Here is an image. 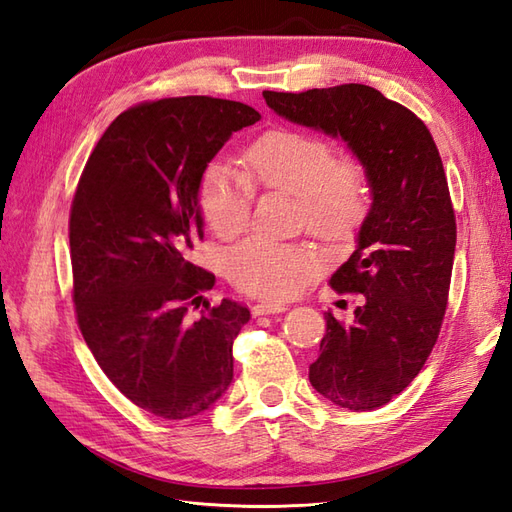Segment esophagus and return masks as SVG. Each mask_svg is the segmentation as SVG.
<instances>
[{
  "label": "esophagus",
  "instance_id": "1",
  "mask_svg": "<svg viewBox=\"0 0 512 512\" xmlns=\"http://www.w3.org/2000/svg\"><path fill=\"white\" fill-rule=\"evenodd\" d=\"M287 311L285 304H276V302H263V304H256L252 313L254 315H271V313H282Z\"/></svg>",
  "mask_w": 512,
  "mask_h": 512
}]
</instances>
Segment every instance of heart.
Listing matches in <instances>:
<instances>
[{
    "mask_svg": "<svg viewBox=\"0 0 512 512\" xmlns=\"http://www.w3.org/2000/svg\"><path fill=\"white\" fill-rule=\"evenodd\" d=\"M249 174L265 188H278L300 203L304 225L328 243H342L357 232L370 203V184L359 162L337 160L331 142L320 135L274 129L252 144ZM254 184L243 170L217 160L203 170L199 208L219 236H236L252 212ZM315 271L302 247L249 238L227 256V274L243 291L267 300L298 293Z\"/></svg>",
    "mask_w": 512,
    "mask_h": 512,
    "instance_id": "heart-1",
    "label": "heart"
}]
</instances>
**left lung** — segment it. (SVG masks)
Segmentation results:
<instances>
[{
	"mask_svg": "<svg viewBox=\"0 0 512 512\" xmlns=\"http://www.w3.org/2000/svg\"><path fill=\"white\" fill-rule=\"evenodd\" d=\"M263 98L280 118L342 140L368 175L372 203L355 252L331 276L335 291L363 293V304L352 324L326 313L309 381L339 407L377 410L425 366L447 309L456 217L436 142L410 109L368 85Z\"/></svg>",
	"mask_w": 512,
	"mask_h": 512,
	"instance_id": "1",
	"label": "left lung"
}]
</instances>
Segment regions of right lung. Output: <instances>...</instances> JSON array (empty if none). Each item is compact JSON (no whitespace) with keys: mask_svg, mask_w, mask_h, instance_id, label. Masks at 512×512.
I'll return each mask as SVG.
<instances>
[{"mask_svg":"<svg viewBox=\"0 0 512 512\" xmlns=\"http://www.w3.org/2000/svg\"><path fill=\"white\" fill-rule=\"evenodd\" d=\"M260 120L243 102L184 96L120 113L78 181L70 252L78 326L98 366L142 410L203 414L234 379V337L249 311L206 302L210 271L190 263L203 238L199 181L234 131Z\"/></svg>","mask_w":512,"mask_h":512,"instance_id":"1","label":"right lung"}]
</instances>
